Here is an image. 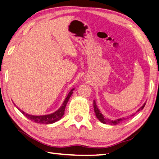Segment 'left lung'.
Masks as SVG:
<instances>
[{
    "mask_svg": "<svg viewBox=\"0 0 159 159\" xmlns=\"http://www.w3.org/2000/svg\"><path fill=\"white\" fill-rule=\"evenodd\" d=\"M93 104H94V110L95 114H96V116H97L98 119H99L100 122H102V123H103V124H110V125H117V124L122 122L123 120H125V118H122H122H120V119H117V120H114V121L113 120H110L108 119H106V118H105L103 116V115L100 112L99 110L98 109L97 106L96 105V103H95V101H94ZM145 104H146L145 103H144V105L142 106V107H140L139 109H138V111L137 112L141 111V110H143L144 108V107H145ZM133 115H134V114L132 115L131 116H133Z\"/></svg>",
    "mask_w": 159,
    "mask_h": 159,
    "instance_id": "obj_1",
    "label": "left lung"
}]
</instances>
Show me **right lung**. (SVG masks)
Listing matches in <instances>:
<instances>
[{
    "label": "right lung",
    "instance_id": "obj_1",
    "mask_svg": "<svg viewBox=\"0 0 159 159\" xmlns=\"http://www.w3.org/2000/svg\"><path fill=\"white\" fill-rule=\"evenodd\" d=\"M74 89H72L69 92L67 97H66V99L64 101V102H63L61 107L57 110V111H56L52 114L47 115H41V116H34V115H28L27 113H25V112L21 111L20 109H19V110H20V111H21L25 117H28V119L35 123L46 124V125L54 123V122H57V120L61 119L62 117L63 116V115H64L66 105H67L69 99H70V98L71 96L72 93H73Z\"/></svg>",
    "mask_w": 159,
    "mask_h": 159
}]
</instances>
